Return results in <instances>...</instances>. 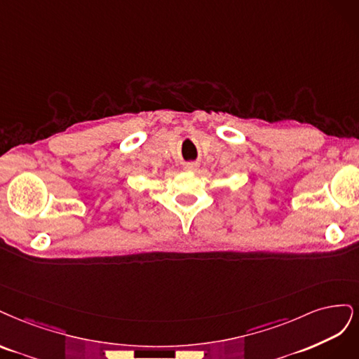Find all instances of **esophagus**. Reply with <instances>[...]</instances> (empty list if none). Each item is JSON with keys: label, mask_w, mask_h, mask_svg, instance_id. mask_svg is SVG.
<instances>
[{"label": "esophagus", "mask_w": 359, "mask_h": 359, "mask_svg": "<svg viewBox=\"0 0 359 359\" xmlns=\"http://www.w3.org/2000/svg\"><path fill=\"white\" fill-rule=\"evenodd\" d=\"M196 168H198V163H187V164H183V170L184 171H195Z\"/></svg>", "instance_id": "34e87169"}]
</instances>
